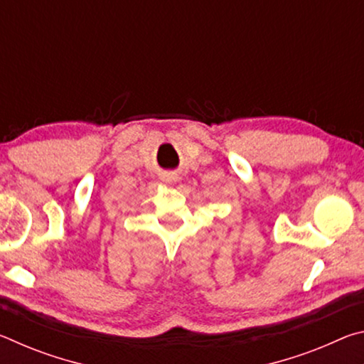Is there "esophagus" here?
Wrapping results in <instances>:
<instances>
[{"instance_id":"1","label":"esophagus","mask_w":364,"mask_h":364,"mask_svg":"<svg viewBox=\"0 0 364 364\" xmlns=\"http://www.w3.org/2000/svg\"><path fill=\"white\" fill-rule=\"evenodd\" d=\"M164 180L167 181V183H171V181H176V175H173V173H168V175H165L164 176Z\"/></svg>"}]
</instances>
